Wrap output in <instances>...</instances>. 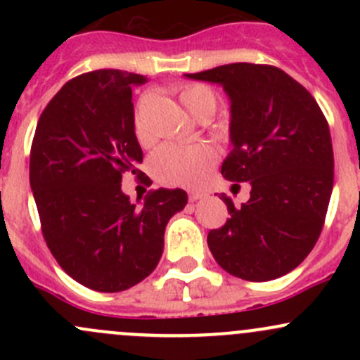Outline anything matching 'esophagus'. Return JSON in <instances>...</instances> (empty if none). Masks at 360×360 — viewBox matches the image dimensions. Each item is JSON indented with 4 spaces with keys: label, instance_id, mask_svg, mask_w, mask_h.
<instances>
[{
    "label": "esophagus",
    "instance_id": "obj_1",
    "mask_svg": "<svg viewBox=\"0 0 360 360\" xmlns=\"http://www.w3.org/2000/svg\"><path fill=\"white\" fill-rule=\"evenodd\" d=\"M207 191H202V190H191L190 193H188V197H190V202H197V200H202V198L207 197Z\"/></svg>",
    "mask_w": 360,
    "mask_h": 360
}]
</instances>
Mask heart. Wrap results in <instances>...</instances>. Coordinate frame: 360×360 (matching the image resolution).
Segmentation results:
<instances>
[{
    "instance_id": "b5f03b06",
    "label": "heart",
    "mask_w": 360,
    "mask_h": 360,
    "mask_svg": "<svg viewBox=\"0 0 360 360\" xmlns=\"http://www.w3.org/2000/svg\"><path fill=\"white\" fill-rule=\"evenodd\" d=\"M181 103L188 111L198 118L203 112L216 111V96L205 85H186L179 92ZM134 127L141 141L148 137L146 127L141 111H136ZM216 160V151L209 144L197 143L179 146V144H163L151 157V170L162 183L179 184V186H195L205 177L207 170Z\"/></svg>"
}]
</instances>
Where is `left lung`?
<instances>
[{
	"mask_svg": "<svg viewBox=\"0 0 360 360\" xmlns=\"http://www.w3.org/2000/svg\"><path fill=\"white\" fill-rule=\"evenodd\" d=\"M184 76L223 86L233 150L221 174L250 184L242 207L219 195L231 217L207 235L214 259L250 282L289 274L314 249L333 193L331 134L317 101L288 72L264 64H224Z\"/></svg>",
	"mask_w": 360,
	"mask_h": 360,
	"instance_id": "8db88e82",
	"label": "left lung"
}]
</instances>
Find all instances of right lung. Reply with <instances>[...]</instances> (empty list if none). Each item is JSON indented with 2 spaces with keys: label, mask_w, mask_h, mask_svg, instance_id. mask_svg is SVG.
<instances>
[{
  "label": "right lung",
  "mask_w": 360,
  "mask_h": 360,
  "mask_svg": "<svg viewBox=\"0 0 360 360\" xmlns=\"http://www.w3.org/2000/svg\"><path fill=\"white\" fill-rule=\"evenodd\" d=\"M148 78L97 69L68 82L36 125L29 181L50 252L69 277L99 292L139 284L157 268L170 217L184 190H151L143 205L122 191L143 150L134 127L132 86Z\"/></svg>",
  "instance_id": "add662e5"
}]
</instances>
